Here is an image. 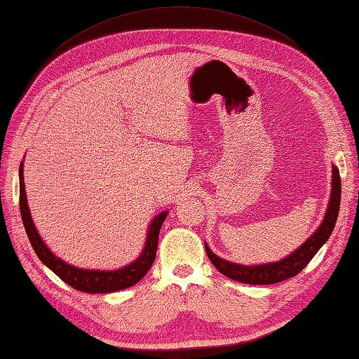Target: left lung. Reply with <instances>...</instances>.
<instances>
[{"label": "left lung", "instance_id": "1", "mask_svg": "<svg viewBox=\"0 0 359 359\" xmlns=\"http://www.w3.org/2000/svg\"><path fill=\"white\" fill-rule=\"evenodd\" d=\"M332 194L330 201H328V208L324 215V220L320 223L316 232H313V236L309 237L305 243L297 248L294 252H291L288 257H285L279 262L273 263H263V265H238V263L223 260L210 251V248L204 243L206 248L208 257L214 263V266L229 277L232 280H237L241 283H250V285H273L279 283L282 280H287L290 277L296 276L302 271V269L309 265L310 260L316 255V252L320 250L328 237L332 236L334 229L336 220H338L339 214V204H341V178L338 167L333 165L332 173Z\"/></svg>", "mask_w": 359, "mask_h": 359}]
</instances>
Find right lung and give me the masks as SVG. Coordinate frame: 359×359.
Here are the masks:
<instances>
[{
	"mask_svg": "<svg viewBox=\"0 0 359 359\" xmlns=\"http://www.w3.org/2000/svg\"><path fill=\"white\" fill-rule=\"evenodd\" d=\"M20 212L21 218H23V224L29 241H31L34 251L39 255L41 263H45L50 271H54L65 283L71 285L72 288L83 292H91V294H94V292H113L130 288L149 273V269L156 257L161 226H163L167 214H169V212L164 210L153 218L149 226L147 240H145L144 250L135 262H131L130 265L123 268L114 269V271H100V269H83L68 265L67 262L55 257L53 251L45 245V241L41 240L39 231L35 229L31 212H29V204L26 200L25 190L23 163L20 164Z\"/></svg>",
	"mask_w": 359,
	"mask_h": 359,
	"instance_id": "right-lung-1",
	"label": "right lung"
}]
</instances>
